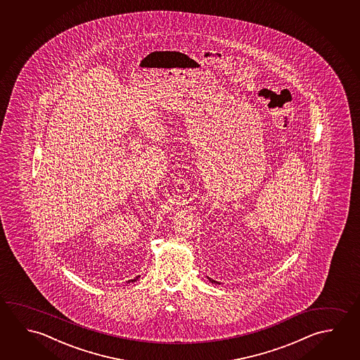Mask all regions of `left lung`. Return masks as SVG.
Wrapping results in <instances>:
<instances>
[{
	"mask_svg": "<svg viewBox=\"0 0 360 360\" xmlns=\"http://www.w3.org/2000/svg\"><path fill=\"white\" fill-rule=\"evenodd\" d=\"M207 278H208V280H210V281H211V283H218V285H219V283H218V281H216V280H213V278H211V277L207 276Z\"/></svg>",
	"mask_w": 360,
	"mask_h": 360,
	"instance_id": "1",
	"label": "left lung"
}]
</instances>
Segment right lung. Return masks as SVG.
<instances>
[{"instance_id":"obj_1","label":"right lung","mask_w":360,"mask_h":360,"mask_svg":"<svg viewBox=\"0 0 360 360\" xmlns=\"http://www.w3.org/2000/svg\"><path fill=\"white\" fill-rule=\"evenodd\" d=\"M138 278H139V276H136V278H133V280H129V281H128V283H134V281H136V280H138Z\"/></svg>"}]
</instances>
